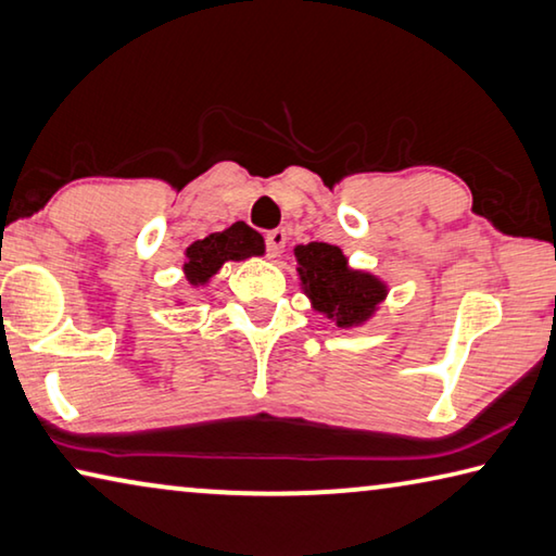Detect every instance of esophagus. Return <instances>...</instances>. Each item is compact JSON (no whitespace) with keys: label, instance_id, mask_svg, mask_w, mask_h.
Segmentation results:
<instances>
[{"label":"esophagus","instance_id":"esophagus-1","mask_svg":"<svg viewBox=\"0 0 556 556\" xmlns=\"http://www.w3.org/2000/svg\"><path fill=\"white\" fill-rule=\"evenodd\" d=\"M285 244H287V232L285 230L267 232V252H269V257H279V254L285 252Z\"/></svg>","mask_w":556,"mask_h":556}]
</instances>
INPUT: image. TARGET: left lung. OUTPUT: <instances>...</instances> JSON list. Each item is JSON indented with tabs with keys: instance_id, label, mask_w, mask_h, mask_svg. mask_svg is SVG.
I'll return each mask as SVG.
<instances>
[{
	"instance_id": "1",
	"label": "left lung",
	"mask_w": 556,
	"mask_h": 556,
	"mask_svg": "<svg viewBox=\"0 0 556 556\" xmlns=\"http://www.w3.org/2000/svg\"><path fill=\"white\" fill-rule=\"evenodd\" d=\"M296 279L312 309L339 329H356L376 316L389 296V285L374 271L354 269L341 247L309 242L294 247Z\"/></svg>"
}]
</instances>
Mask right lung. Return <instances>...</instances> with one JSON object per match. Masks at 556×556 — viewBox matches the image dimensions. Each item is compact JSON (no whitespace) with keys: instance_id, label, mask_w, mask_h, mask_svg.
<instances>
[{"instance_id":"obj_1","label":"right lung","mask_w":556,"mask_h":556,"mask_svg":"<svg viewBox=\"0 0 556 556\" xmlns=\"http://www.w3.org/2000/svg\"><path fill=\"white\" fill-rule=\"evenodd\" d=\"M264 240L250 225L235 223L223 232L207 235L205 240H195L185 250L182 271L190 287H207L227 262H244L250 257H262ZM175 304H185L175 299Z\"/></svg>"}]
</instances>
